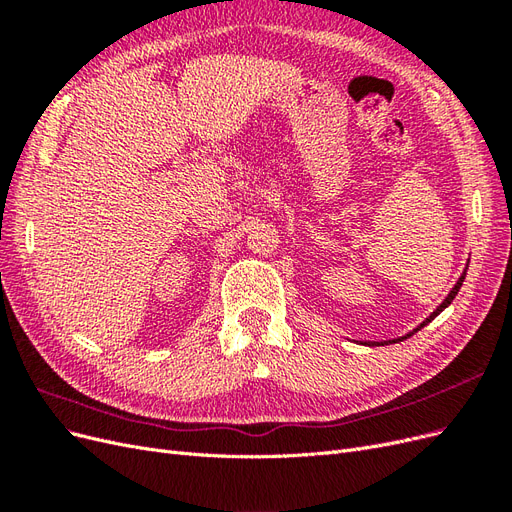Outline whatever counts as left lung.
Returning a JSON list of instances; mask_svg holds the SVG:
<instances>
[{"mask_svg": "<svg viewBox=\"0 0 512 512\" xmlns=\"http://www.w3.org/2000/svg\"><path fill=\"white\" fill-rule=\"evenodd\" d=\"M463 280H466V271H463V273H461V277H459V280H457V284H455V288H453V290H451V292H448V297H446V299H444V301H442V303H440V305H438V307H436V312H433V314H431V316H429V318H425V320H423V322H421V324H418V327H416V329H414V331H412V333H408V335H404V337H399V339H391V342H384V344H397V342H401V339H408V337H410V335H414V333H416V331H421V329H423V327H425V324H429V322H431V320H433V318H436V316H438V314H440V312H442V309H446V307H448V305H451V303H453V299H455V297H457V292H459V288H461V284H463ZM367 346H382V342H369V344H367Z\"/></svg>", "mask_w": 512, "mask_h": 512, "instance_id": "obj_1", "label": "left lung"}]
</instances>
